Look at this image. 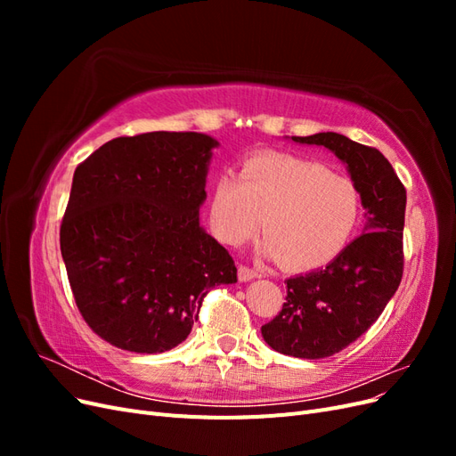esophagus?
I'll return each mask as SVG.
<instances>
[{
  "label": "esophagus",
  "instance_id": "34e87169",
  "mask_svg": "<svg viewBox=\"0 0 456 456\" xmlns=\"http://www.w3.org/2000/svg\"><path fill=\"white\" fill-rule=\"evenodd\" d=\"M258 275V272L256 270H253V268H249V266H245V265H240V268H238V278H240V281H251V280H255Z\"/></svg>",
  "mask_w": 456,
  "mask_h": 456
}]
</instances>
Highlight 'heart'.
Wrapping results in <instances>:
<instances>
[{"label": "heart", "instance_id": "1", "mask_svg": "<svg viewBox=\"0 0 456 456\" xmlns=\"http://www.w3.org/2000/svg\"><path fill=\"white\" fill-rule=\"evenodd\" d=\"M357 216L360 191L350 178L289 154L256 156L243 163L238 178L218 176L209 201L218 241L238 247L260 224L266 236L262 253L297 270L338 255Z\"/></svg>", "mask_w": 456, "mask_h": 456}]
</instances>
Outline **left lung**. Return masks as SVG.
<instances>
[{"label":"left lung","instance_id":"8db88e82","mask_svg":"<svg viewBox=\"0 0 456 456\" xmlns=\"http://www.w3.org/2000/svg\"><path fill=\"white\" fill-rule=\"evenodd\" d=\"M293 141L325 146L346 163L365 209L362 236L325 268L289 278L281 312L260 329L275 352L322 360L360 338L397 291L403 275L407 191L377 148L338 133Z\"/></svg>","mask_w":456,"mask_h":456}]
</instances>
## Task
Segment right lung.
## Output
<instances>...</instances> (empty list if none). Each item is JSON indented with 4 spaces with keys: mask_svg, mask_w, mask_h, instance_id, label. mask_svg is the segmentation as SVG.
<instances>
[{
    "mask_svg": "<svg viewBox=\"0 0 456 456\" xmlns=\"http://www.w3.org/2000/svg\"><path fill=\"white\" fill-rule=\"evenodd\" d=\"M218 142L156 131L102 144L77 165L61 253L87 325L127 352L178 346L215 285L238 281L233 258L200 226Z\"/></svg>",
    "mask_w": 456,
    "mask_h": 456,
    "instance_id": "1",
    "label": "right lung"
}]
</instances>
